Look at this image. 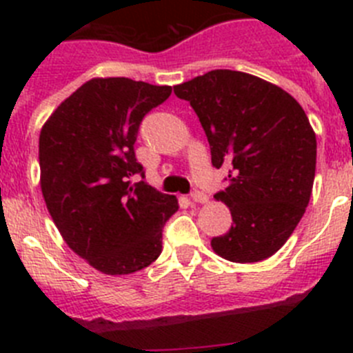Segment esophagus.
<instances>
[{"label": "esophagus", "instance_id": "obj_1", "mask_svg": "<svg viewBox=\"0 0 353 353\" xmlns=\"http://www.w3.org/2000/svg\"><path fill=\"white\" fill-rule=\"evenodd\" d=\"M191 199L194 201V203H207L208 196L205 194V192H201V191H198V189H196V191L191 192Z\"/></svg>", "mask_w": 353, "mask_h": 353}]
</instances>
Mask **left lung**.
<instances>
[{
    "label": "left lung",
    "mask_w": 353,
    "mask_h": 353,
    "mask_svg": "<svg viewBox=\"0 0 353 353\" xmlns=\"http://www.w3.org/2000/svg\"><path fill=\"white\" fill-rule=\"evenodd\" d=\"M191 104L210 145L212 166L228 168L215 194L230 232L212 239L224 260L254 263L283 248L304 215L316 170V136L285 90L236 70H210L174 86Z\"/></svg>",
    "instance_id": "obj_1"
}]
</instances>
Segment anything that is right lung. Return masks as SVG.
Listing matches in <instances>:
<instances>
[{
	"mask_svg": "<svg viewBox=\"0 0 353 353\" xmlns=\"http://www.w3.org/2000/svg\"><path fill=\"white\" fill-rule=\"evenodd\" d=\"M171 86L97 77L65 99L40 130V187L72 251L93 269L123 276L162 251V228L179 201L132 176L145 170L134 143L143 118Z\"/></svg>",
	"mask_w": 353,
	"mask_h": 353,
	"instance_id": "obj_1",
	"label": "right lung"
}]
</instances>
